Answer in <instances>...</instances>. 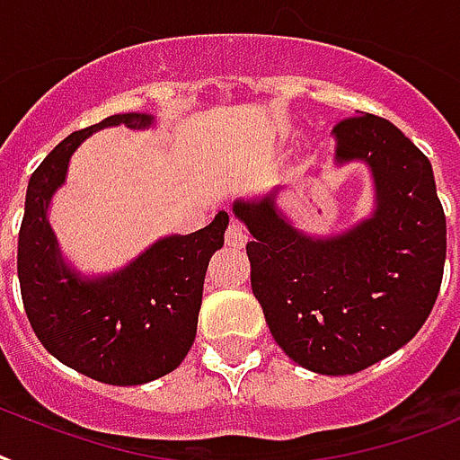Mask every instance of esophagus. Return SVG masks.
<instances>
[{"label":"esophagus","instance_id":"1","mask_svg":"<svg viewBox=\"0 0 460 460\" xmlns=\"http://www.w3.org/2000/svg\"><path fill=\"white\" fill-rule=\"evenodd\" d=\"M226 244L233 246V249H242V246L246 244V230L244 226L239 221H230V226H227L226 230Z\"/></svg>","mask_w":460,"mask_h":460}]
</instances>
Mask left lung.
Masks as SVG:
<instances>
[{"label": "left lung", "instance_id": "1", "mask_svg": "<svg viewBox=\"0 0 460 460\" xmlns=\"http://www.w3.org/2000/svg\"><path fill=\"white\" fill-rule=\"evenodd\" d=\"M339 164L371 169L376 208L350 230L310 237L277 208L275 192L237 199L252 233V289L272 339L314 374L348 376L419 333L438 301L447 218L430 159L393 121L355 115L336 124Z\"/></svg>", "mask_w": 460, "mask_h": 460}]
</instances>
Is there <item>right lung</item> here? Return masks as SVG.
<instances>
[{
  "label": "right lung",
  "instance_id": "add662e5",
  "mask_svg": "<svg viewBox=\"0 0 460 460\" xmlns=\"http://www.w3.org/2000/svg\"><path fill=\"white\" fill-rule=\"evenodd\" d=\"M146 112L112 115L67 136L30 176L18 233V279L30 326L58 362L108 385H140L183 362L197 333L208 258L223 246L227 214L192 234L159 239L136 261L96 279L60 256L49 226L53 192L91 134L105 127L150 128Z\"/></svg>",
  "mask_w": 460,
  "mask_h": 460
}]
</instances>
